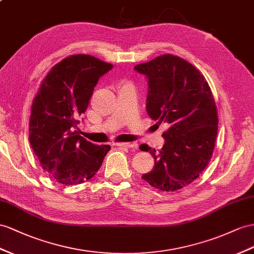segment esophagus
<instances>
[{
  "mask_svg": "<svg viewBox=\"0 0 254 254\" xmlns=\"http://www.w3.org/2000/svg\"><path fill=\"white\" fill-rule=\"evenodd\" d=\"M114 146L123 147V148H132L134 147V144H131V142H115Z\"/></svg>",
  "mask_w": 254,
  "mask_h": 254,
  "instance_id": "1",
  "label": "esophagus"
}]
</instances>
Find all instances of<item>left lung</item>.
<instances>
[{"mask_svg":"<svg viewBox=\"0 0 254 254\" xmlns=\"http://www.w3.org/2000/svg\"><path fill=\"white\" fill-rule=\"evenodd\" d=\"M134 69L148 79L147 113L166 122L160 151L139 147L154 158V167L141 178L162 191H176L196 179L211 159L218 133V114L205 77L191 63L163 55Z\"/></svg>","mask_w":254,"mask_h":254,"instance_id":"obj_1","label":"left lung"}]
</instances>
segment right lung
<instances>
[{"label": "right lung", "instance_id": "add662e5", "mask_svg": "<svg viewBox=\"0 0 254 254\" xmlns=\"http://www.w3.org/2000/svg\"><path fill=\"white\" fill-rule=\"evenodd\" d=\"M112 68L92 56H70L56 64L41 84L32 104L29 138L43 170L58 183L88 181L109 151V145L96 146L76 129L97 81Z\"/></svg>", "mask_w": 254, "mask_h": 254}]
</instances>
